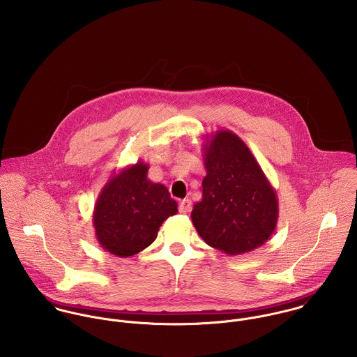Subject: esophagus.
Masks as SVG:
<instances>
[{
  "label": "esophagus",
  "instance_id": "esophagus-1",
  "mask_svg": "<svg viewBox=\"0 0 357 357\" xmlns=\"http://www.w3.org/2000/svg\"><path fill=\"white\" fill-rule=\"evenodd\" d=\"M191 207H192L191 199H183V201H180V204H178V210H180V213H183V214L188 213V211L191 210Z\"/></svg>",
  "mask_w": 357,
  "mask_h": 357
}]
</instances>
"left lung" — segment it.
<instances>
[{
  "label": "left lung",
  "mask_w": 357,
  "mask_h": 357,
  "mask_svg": "<svg viewBox=\"0 0 357 357\" xmlns=\"http://www.w3.org/2000/svg\"><path fill=\"white\" fill-rule=\"evenodd\" d=\"M202 199L191 218L204 242L228 255H245L273 234L278 197L245 142L231 130H217L204 146Z\"/></svg>",
  "instance_id": "left-lung-1"
}]
</instances>
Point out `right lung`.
<instances>
[{
    "label": "right lung",
    "mask_w": 357,
    "mask_h": 357,
    "mask_svg": "<svg viewBox=\"0 0 357 357\" xmlns=\"http://www.w3.org/2000/svg\"><path fill=\"white\" fill-rule=\"evenodd\" d=\"M143 160L126 166L104 184L93 210L96 239L104 250L130 257L149 248L162 222L177 213V202L163 184L149 177Z\"/></svg>",
    "instance_id": "right-lung-1"
}]
</instances>
